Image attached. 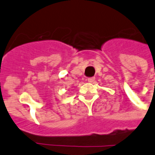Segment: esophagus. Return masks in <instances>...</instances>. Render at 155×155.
<instances>
[{
  "mask_svg": "<svg viewBox=\"0 0 155 155\" xmlns=\"http://www.w3.org/2000/svg\"><path fill=\"white\" fill-rule=\"evenodd\" d=\"M94 77H91V78H87V81H89V82H93V81H94Z\"/></svg>",
  "mask_w": 155,
  "mask_h": 155,
  "instance_id": "34e87169",
  "label": "esophagus"
}]
</instances>
